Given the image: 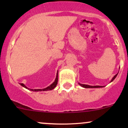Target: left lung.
I'll return each mask as SVG.
<instances>
[{"instance_id": "obj_1", "label": "left lung", "mask_w": 128, "mask_h": 128, "mask_svg": "<svg viewBox=\"0 0 128 128\" xmlns=\"http://www.w3.org/2000/svg\"><path fill=\"white\" fill-rule=\"evenodd\" d=\"M117 74H118V73L117 74H116L115 76H114V77L112 78V79H111V82H112L113 80H114V79L116 78V76H117ZM79 86H82L84 88H102V87H104V86H89V85H86V84H80V83H78Z\"/></svg>"}]
</instances>
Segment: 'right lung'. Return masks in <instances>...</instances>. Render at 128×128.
I'll return each mask as SVG.
<instances>
[{
	"mask_svg": "<svg viewBox=\"0 0 128 128\" xmlns=\"http://www.w3.org/2000/svg\"><path fill=\"white\" fill-rule=\"evenodd\" d=\"M58 70L57 71L56 76V78H55V81H54V82L52 84L50 85L49 86H48V87L45 88H42V89H30V88H28L27 86H26L24 84L20 83V84L22 86H23V87L25 88L28 89V90H29L32 91V92H42H42H44V91L52 90L55 88L56 87V86L57 84H58Z\"/></svg>",
	"mask_w": 128,
	"mask_h": 128,
	"instance_id": "obj_1",
	"label": "right lung"
}]
</instances>
